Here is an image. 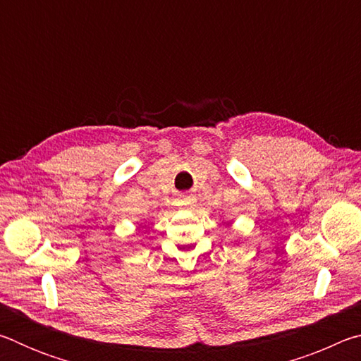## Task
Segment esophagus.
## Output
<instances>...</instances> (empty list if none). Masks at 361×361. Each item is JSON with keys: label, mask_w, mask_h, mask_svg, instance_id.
I'll list each match as a JSON object with an SVG mask.
<instances>
[{"label": "esophagus", "mask_w": 361, "mask_h": 361, "mask_svg": "<svg viewBox=\"0 0 361 361\" xmlns=\"http://www.w3.org/2000/svg\"><path fill=\"white\" fill-rule=\"evenodd\" d=\"M176 205H178L180 209H186V210L194 209V207H195V197H194V195H191V194H183V195H180L178 199H176Z\"/></svg>", "instance_id": "1"}]
</instances>
